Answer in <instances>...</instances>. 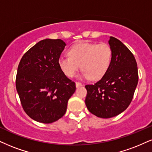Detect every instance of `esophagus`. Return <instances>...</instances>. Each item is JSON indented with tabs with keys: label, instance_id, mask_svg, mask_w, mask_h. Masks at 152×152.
Segmentation results:
<instances>
[{
	"label": "esophagus",
	"instance_id": "obj_1",
	"mask_svg": "<svg viewBox=\"0 0 152 152\" xmlns=\"http://www.w3.org/2000/svg\"><path fill=\"white\" fill-rule=\"evenodd\" d=\"M75 85H76V87H81V86H82V84L80 83V82H76Z\"/></svg>",
	"mask_w": 152,
	"mask_h": 152
}]
</instances>
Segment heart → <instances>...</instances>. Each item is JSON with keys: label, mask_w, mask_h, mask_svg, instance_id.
<instances>
[{"label": "heart", "mask_w": 152, "mask_h": 152, "mask_svg": "<svg viewBox=\"0 0 152 152\" xmlns=\"http://www.w3.org/2000/svg\"><path fill=\"white\" fill-rule=\"evenodd\" d=\"M69 57H61L58 65L61 70L68 77H72L80 70L83 71L82 77L98 80L102 78L109 68L112 51L106 43L81 42L76 44L68 50Z\"/></svg>", "instance_id": "heart-1"}]
</instances>
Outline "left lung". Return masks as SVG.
Returning a JSON list of instances; mask_svg holds the SVG:
<instances>
[{
    "label": "left lung",
    "mask_w": 152,
    "mask_h": 152,
    "mask_svg": "<svg viewBox=\"0 0 152 152\" xmlns=\"http://www.w3.org/2000/svg\"><path fill=\"white\" fill-rule=\"evenodd\" d=\"M112 51L110 67L94 85L85 86V104L97 117L109 118L119 115L132 102L138 83V70L133 54L121 41L110 37Z\"/></svg>",
    "instance_id": "8db88e82"
}]
</instances>
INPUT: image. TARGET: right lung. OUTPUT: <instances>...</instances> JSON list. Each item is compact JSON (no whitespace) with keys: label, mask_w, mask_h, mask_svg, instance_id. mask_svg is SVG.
Listing matches in <instances>:
<instances>
[{"label":"right lung","mask_w":152,"mask_h":152,"mask_svg":"<svg viewBox=\"0 0 152 152\" xmlns=\"http://www.w3.org/2000/svg\"><path fill=\"white\" fill-rule=\"evenodd\" d=\"M65 43L46 39L28 50L19 63L16 89L22 108L31 119L51 123L65 115L75 83L60 68Z\"/></svg>","instance_id":"add662e5"}]
</instances>
